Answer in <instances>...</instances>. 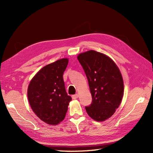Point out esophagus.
<instances>
[{
	"label": "esophagus",
	"instance_id": "1",
	"mask_svg": "<svg viewBox=\"0 0 153 153\" xmlns=\"http://www.w3.org/2000/svg\"><path fill=\"white\" fill-rule=\"evenodd\" d=\"M78 98V94H75V95H73V96H72V98H73V100L77 99Z\"/></svg>",
	"mask_w": 153,
	"mask_h": 153
}]
</instances>
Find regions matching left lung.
<instances>
[{"mask_svg": "<svg viewBox=\"0 0 153 153\" xmlns=\"http://www.w3.org/2000/svg\"><path fill=\"white\" fill-rule=\"evenodd\" d=\"M85 71L92 95V103L85 106L87 113L96 121H104L115 113L124 92L121 73L107 55L89 50L78 55Z\"/></svg>", "mask_w": 153, "mask_h": 153, "instance_id": "8db88e82", "label": "left lung"}]
</instances>
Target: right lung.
Here are the masks:
<instances>
[{"instance_id": "1", "label": "right lung", "mask_w": 153, "mask_h": 153, "mask_svg": "<svg viewBox=\"0 0 153 153\" xmlns=\"http://www.w3.org/2000/svg\"><path fill=\"white\" fill-rule=\"evenodd\" d=\"M68 59L57 60L36 74L27 90L29 104L41 121L56 125L63 121L71 97L66 91L63 73Z\"/></svg>"}]
</instances>
